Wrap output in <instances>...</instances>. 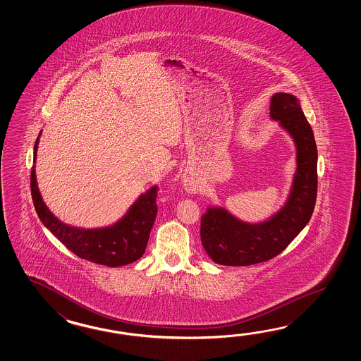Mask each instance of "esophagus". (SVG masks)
<instances>
[{
  "label": "esophagus",
  "mask_w": 361,
  "mask_h": 361,
  "mask_svg": "<svg viewBox=\"0 0 361 361\" xmlns=\"http://www.w3.org/2000/svg\"><path fill=\"white\" fill-rule=\"evenodd\" d=\"M184 188H185V191L190 192V193H197V191H199V187L196 184L192 183V182H185Z\"/></svg>",
  "instance_id": "obj_1"
}]
</instances>
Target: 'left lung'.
<instances>
[{
	"instance_id": "8db88e82",
	"label": "left lung",
	"mask_w": 361,
	"mask_h": 361,
	"mask_svg": "<svg viewBox=\"0 0 361 361\" xmlns=\"http://www.w3.org/2000/svg\"><path fill=\"white\" fill-rule=\"evenodd\" d=\"M269 117L292 137L297 168L284 207L266 221L244 222L222 207H209L201 216V243L207 255L223 266H250L281 253L310 222L317 195V148L314 131L298 98L276 92Z\"/></svg>"
}]
</instances>
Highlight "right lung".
<instances>
[{
	"label": "right lung",
	"instance_id": "1",
	"mask_svg": "<svg viewBox=\"0 0 361 361\" xmlns=\"http://www.w3.org/2000/svg\"><path fill=\"white\" fill-rule=\"evenodd\" d=\"M39 137L33 148V162H36ZM35 165L31 171V193L33 205L39 221L61 244L77 257L108 267H120L138 261L145 254L149 232L157 215V185L142 193L129 207L126 214L112 226L102 228H80L59 221L39 193Z\"/></svg>",
	"mask_w": 361,
	"mask_h": 361
}]
</instances>
